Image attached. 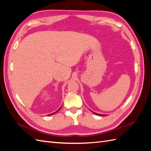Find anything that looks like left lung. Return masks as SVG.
<instances>
[{
  "label": "left lung",
  "instance_id": "1",
  "mask_svg": "<svg viewBox=\"0 0 151 151\" xmlns=\"http://www.w3.org/2000/svg\"><path fill=\"white\" fill-rule=\"evenodd\" d=\"M93 113V114H96V115H101V116H104V115H103V114H97V113H95V112H94V111H92Z\"/></svg>",
  "mask_w": 151,
  "mask_h": 151
}]
</instances>
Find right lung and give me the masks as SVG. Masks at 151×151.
<instances>
[{
    "label": "right lung",
    "instance_id": "1",
    "mask_svg": "<svg viewBox=\"0 0 151 151\" xmlns=\"http://www.w3.org/2000/svg\"><path fill=\"white\" fill-rule=\"evenodd\" d=\"M60 108H61V107H60V108H59V110H60ZM58 110H57L56 111H55V112H54V113H52V114H49V115H53L54 114H55V113H56V112H57L58 111Z\"/></svg>",
    "mask_w": 151,
    "mask_h": 151
}]
</instances>
